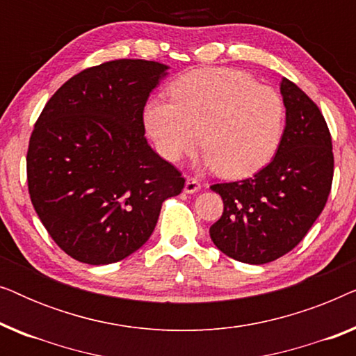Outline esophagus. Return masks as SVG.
I'll list each match as a JSON object with an SVG mask.
<instances>
[{
	"mask_svg": "<svg viewBox=\"0 0 356 356\" xmlns=\"http://www.w3.org/2000/svg\"><path fill=\"white\" fill-rule=\"evenodd\" d=\"M199 189H201V183H199L196 178H186L184 191H186L188 194H193V193H197Z\"/></svg>",
	"mask_w": 356,
	"mask_h": 356,
	"instance_id": "1",
	"label": "esophagus"
}]
</instances>
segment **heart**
<instances>
[{"label":"heart","instance_id":"obj_1","mask_svg":"<svg viewBox=\"0 0 356 356\" xmlns=\"http://www.w3.org/2000/svg\"><path fill=\"white\" fill-rule=\"evenodd\" d=\"M172 100L145 105L144 124L157 152L178 162L199 145L202 162L225 178H246L274 159L285 131L279 92L233 67H201L170 87Z\"/></svg>","mask_w":356,"mask_h":356}]
</instances>
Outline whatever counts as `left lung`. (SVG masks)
<instances>
[{"instance_id":"left-lung-1","label":"left lung","mask_w":356,"mask_h":356,"mask_svg":"<svg viewBox=\"0 0 356 356\" xmlns=\"http://www.w3.org/2000/svg\"><path fill=\"white\" fill-rule=\"evenodd\" d=\"M285 131L272 162L254 177L212 184L223 201L211 238L228 257L266 264L293 250L327 202L334 177L332 139L318 105L282 79Z\"/></svg>"}]
</instances>
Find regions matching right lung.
<instances>
[{"instance_id": "obj_1", "label": "right lung", "mask_w": 356, "mask_h": 356, "mask_svg": "<svg viewBox=\"0 0 356 356\" xmlns=\"http://www.w3.org/2000/svg\"><path fill=\"white\" fill-rule=\"evenodd\" d=\"M168 66L115 60L58 89L33 126L27 184L38 218L72 259L118 262L157 225L184 178L144 138V106Z\"/></svg>"}]
</instances>
